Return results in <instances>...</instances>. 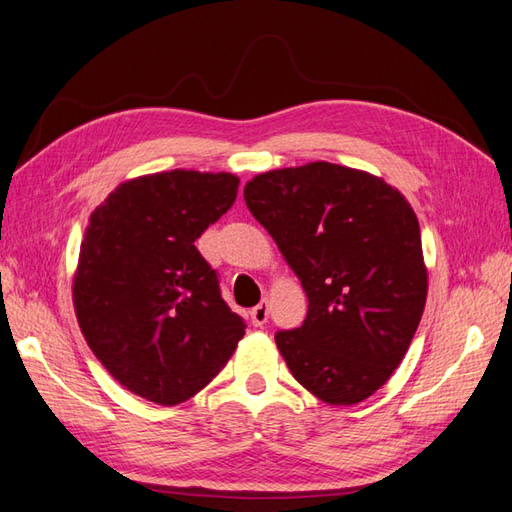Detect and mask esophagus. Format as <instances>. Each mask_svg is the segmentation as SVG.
<instances>
[{
  "label": "esophagus",
  "mask_w": 512,
  "mask_h": 512,
  "mask_svg": "<svg viewBox=\"0 0 512 512\" xmlns=\"http://www.w3.org/2000/svg\"><path fill=\"white\" fill-rule=\"evenodd\" d=\"M249 317H252L254 326H263L269 320V302L263 300L260 304H256L252 311H249Z\"/></svg>",
  "instance_id": "34e87169"
}]
</instances>
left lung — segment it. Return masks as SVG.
Masks as SVG:
<instances>
[{
	"instance_id": "1",
	"label": "left lung",
	"mask_w": 512,
	"mask_h": 512,
	"mask_svg": "<svg viewBox=\"0 0 512 512\" xmlns=\"http://www.w3.org/2000/svg\"><path fill=\"white\" fill-rule=\"evenodd\" d=\"M243 195L309 298L304 324L276 333L295 381L328 405L366 401L399 368L425 309L412 206L381 177L328 162L260 173Z\"/></svg>"
}]
</instances>
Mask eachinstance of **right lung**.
<instances>
[{
  "label": "right lung",
  "instance_id": "1",
  "mask_svg": "<svg viewBox=\"0 0 512 512\" xmlns=\"http://www.w3.org/2000/svg\"><path fill=\"white\" fill-rule=\"evenodd\" d=\"M232 173L166 170L124 181L89 217L74 311L89 348L129 392L179 405L217 377L245 335L195 247L232 208Z\"/></svg>",
  "mask_w": 512,
  "mask_h": 512
}]
</instances>
